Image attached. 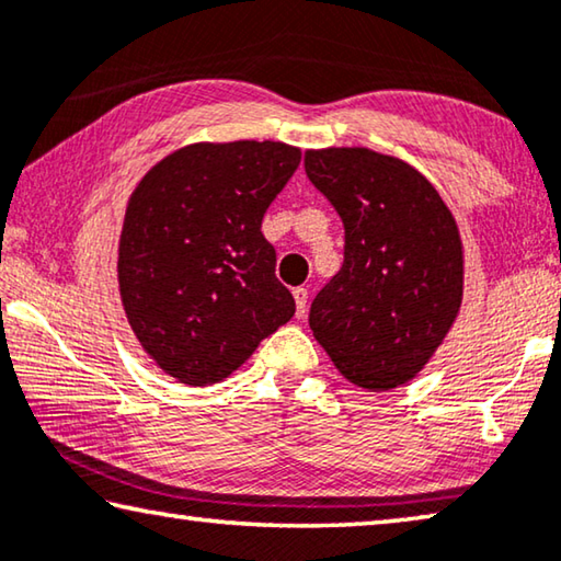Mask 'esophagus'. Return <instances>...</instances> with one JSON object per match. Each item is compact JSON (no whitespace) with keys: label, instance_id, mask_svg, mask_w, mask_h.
<instances>
[{"label":"esophagus","instance_id":"esophagus-1","mask_svg":"<svg viewBox=\"0 0 561 561\" xmlns=\"http://www.w3.org/2000/svg\"><path fill=\"white\" fill-rule=\"evenodd\" d=\"M295 301H297V317H305L307 314V301H309V291L305 287H297L295 291Z\"/></svg>","mask_w":561,"mask_h":561}]
</instances>
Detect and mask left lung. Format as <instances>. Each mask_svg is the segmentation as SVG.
I'll return each mask as SVG.
<instances>
[{
  "label": "left lung",
  "mask_w": 561,
  "mask_h": 561,
  "mask_svg": "<svg viewBox=\"0 0 561 561\" xmlns=\"http://www.w3.org/2000/svg\"><path fill=\"white\" fill-rule=\"evenodd\" d=\"M305 169L344 221V264L309 309L314 340L352 385H407L459 314L457 221L422 172L375 149H307Z\"/></svg>",
  "instance_id": "8db88e82"
}]
</instances>
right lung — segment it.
<instances>
[{"label":"right lung","mask_w":561,"mask_h":561,"mask_svg":"<svg viewBox=\"0 0 561 561\" xmlns=\"http://www.w3.org/2000/svg\"><path fill=\"white\" fill-rule=\"evenodd\" d=\"M299 159L284 141H197L135 186L119 237V295L164 375L217 385L295 317L262 217Z\"/></svg>","instance_id":"obj_1"}]
</instances>
